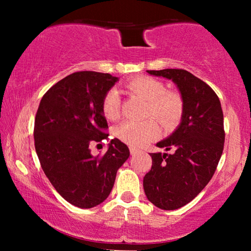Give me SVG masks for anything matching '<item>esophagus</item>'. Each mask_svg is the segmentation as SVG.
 I'll use <instances>...</instances> for the list:
<instances>
[{"mask_svg":"<svg viewBox=\"0 0 251 251\" xmlns=\"http://www.w3.org/2000/svg\"><path fill=\"white\" fill-rule=\"evenodd\" d=\"M129 151H130L131 155H136L139 151L136 150V148H134V147H129Z\"/></svg>","mask_w":251,"mask_h":251,"instance_id":"1","label":"esophagus"}]
</instances>
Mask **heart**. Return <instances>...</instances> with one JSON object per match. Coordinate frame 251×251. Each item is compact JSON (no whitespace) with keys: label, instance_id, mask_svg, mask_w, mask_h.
<instances>
[{"label":"heart","instance_id":"heart-1","mask_svg":"<svg viewBox=\"0 0 251 251\" xmlns=\"http://www.w3.org/2000/svg\"><path fill=\"white\" fill-rule=\"evenodd\" d=\"M130 93L147 101L145 117L154 118L164 129L177 126L185 110V101L179 92L166 90L163 82L151 76H136L125 84ZM101 112L108 121L121 117V97L116 90H109L101 100ZM117 138L131 147H142L156 138L159 128L153 120L125 122L116 128Z\"/></svg>","mask_w":251,"mask_h":251}]
</instances>
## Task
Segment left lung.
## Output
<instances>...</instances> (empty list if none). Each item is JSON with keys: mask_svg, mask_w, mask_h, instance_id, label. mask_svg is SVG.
Masks as SVG:
<instances>
[{"mask_svg": "<svg viewBox=\"0 0 251 251\" xmlns=\"http://www.w3.org/2000/svg\"><path fill=\"white\" fill-rule=\"evenodd\" d=\"M147 72L172 79L185 101L180 125L157 143L172 152H151V168L143 180L148 201L160 209L174 210L192 201L214 176L224 151V114L214 90L188 71Z\"/></svg>", "mask_w": 251, "mask_h": 251, "instance_id": "8db88e82", "label": "left lung"}]
</instances>
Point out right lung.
Listing matches in <instances>:
<instances>
[{
    "label": "right lung",
    "mask_w": 251,
    "mask_h": 251,
    "mask_svg": "<svg viewBox=\"0 0 251 251\" xmlns=\"http://www.w3.org/2000/svg\"><path fill=\"white\" fill-rule=\"evenodd\" d=\"M115 76L83 71L66 76L42 97L34 123V144L41 167L50 184L72 205L92 208L112 192L116 173L129 157L120 139L104 155L91 147L108 141L101 100Z\"/></svg>",
    "instance_id": "1"
}]
</instances>
